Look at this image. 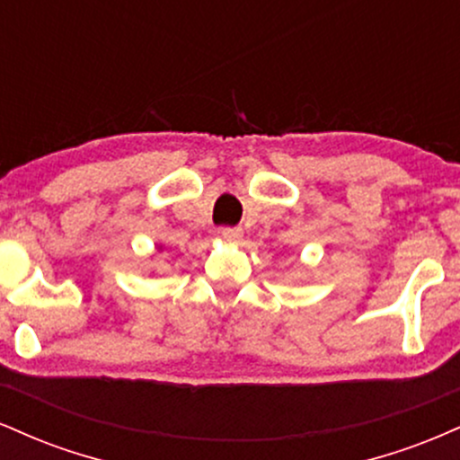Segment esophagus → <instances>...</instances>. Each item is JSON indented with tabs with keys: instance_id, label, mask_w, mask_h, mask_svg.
I'll return each mask as SVG.
<instances>
[{
	"instance_id": "34e87169",
	"label": "esophagus",
	"mask_w": 460,
	"mask_h": 460,
	"mask_svg": "<svg viewBox=\"0 0 460 460\" xmlns=\"http://www.w3.org/2000/svg\"><path fill=\"white\" fill-rule=\"evenodd\" d=\"M220 235H223V240L226 242H240L242 229L240 226H223V229H220Z\"/></svg>"
}]
</instances>
